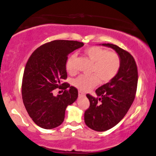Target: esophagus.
I'll list each match as a JSON object with an SVG mask.
<instances>
[{
	"label": "esophagus",
	"instance_id": "esophagus-1",
	"mask_svg": "<svg viewBox=\"0 0 156 156\" xmlns=\"http://www.w3.org/2000/svg\"><path fill=\"white\" fill-rule=\"evenodd\" d=\"M79 96H85V94L84 93H83V92H81V91H79Z\"/></svg>",
	"mask_w": 156,
	"mask_h": 156
}]
</instances>
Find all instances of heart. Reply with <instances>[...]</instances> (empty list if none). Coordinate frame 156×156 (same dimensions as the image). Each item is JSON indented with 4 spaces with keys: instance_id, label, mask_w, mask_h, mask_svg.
<instances>
[{
    "instance_id": "heart-1",
    "label": "heart",
    "mask_w": 156,
    "mask_h": 156,
    "mask_svg": "<svg viewBox=\"0 0 156 156\" xmlns=\"http://www.w3.org/2000/svg\"><path fill=\"white\" fill-rule=\"evenodd\" d=\"M84 53L93 63L90 73L96 75H80L75 79L73 85L79 90L87 91L98 85L99 78L102 82H108L117 75L121 67V58L116 52L94 46L86 49ZM75 58V55H72L66 63V70L70 74L75 71L73 67Z\"/></svg>"
}]
</instances>
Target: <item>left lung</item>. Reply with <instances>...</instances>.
I'll return each mask as SVG.
<instances>
[{
    "mask_svg": "<svg viewBox=\"0 0 156 156\" xmlns=\"http://www.w3.org/2000/svg\"><path fill=\"white\" fill-rule=\"evenodd\" d=\"M99 44L113 49L121 58L117 75L95 90L98 98L86 95L90 107L84 113L86 125L93 130L104 132L117 125L130 109L135 99L138 73L130 53L109 43Z\"/></svg>",
    "mask_w": 156,
    "mask_h": 156,
    "instance_id": "8db88e82",
    "label": "left lung"
}]
</instances>
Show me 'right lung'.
<instances>
[{
	"label": "right lung",
	"instance_id": "add662e5",
	"mask_svg": "<svg viewBox=\"0 0 156 156\" xmlns=\"http://www.w3.org/2000/svg\"><path fill=\"white\" fill-rule=\"evenodd\" d=\"M83 46L77 41L54 40L38 47L28 59L21 86L22 99L28 114L40 128L59 126L66 107L77 99V89L61 81L67 78L68 55ZM57 87L69 89L54 97L53 90Z\"/></svg>",
	"mask_w": 156,
	"mask_h": 156
}]
</instances>
